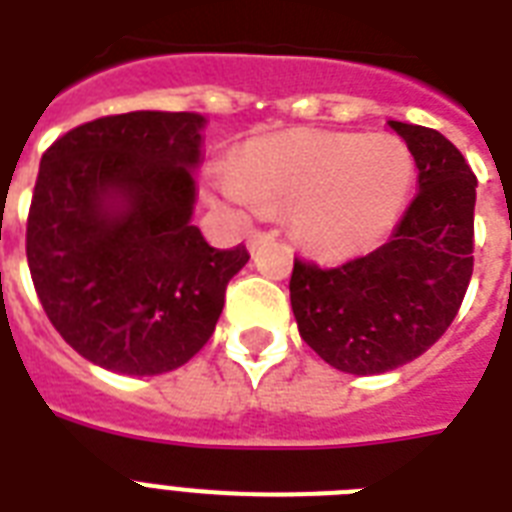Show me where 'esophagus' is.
Segmentation results:
<instances>
[{"label": "esophagus", "instance_id": "obj_1", "mask_svg": "<svg viewBox=\"0 0 512 512\" xmlns=\"http://www.w3.org/2000/svg\"><path fill=\"white\" fill-rule=\"evenodd\" d=\"M268 241H273V233H265V231H252L247 236V249L255 255L257 249L263 247V244H268Z\"/></svg>", "mask_w": 512, "mask_h": 512}]
</instances>
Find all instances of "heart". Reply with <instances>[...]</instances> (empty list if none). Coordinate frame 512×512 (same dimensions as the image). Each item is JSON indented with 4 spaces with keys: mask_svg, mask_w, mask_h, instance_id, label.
I'll list each match as a JSON object with an SVG mask.
<instances>
[{
    "mask_svg": "<svg viewBox=\"0 0 512 512\" xmlns=\"http://www.w3.org/2000/svg\"><path fill=\"white\" fill-rule=\"evenodd\" d=\"M412 151L393 135L287 130L249 140L215 193L236 207H292L295 236L316 255L372 249L404 209Z\"/></svg>",
    "mask_w": 512,
    "mask_h": 512,
    "instance_id": "obj_1",
    "label": "heart"
}]
</instances>
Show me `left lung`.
Segmentation results:
<instances>
[{"label": "left lung", "instance_id": "1", "mask_svg": "<svg viewBox=\"0 0 512 512\" xmlns=\"http://www.w3.org/2000/svg\"><path fill=\"white\" fill-rule=\"evenodd\" d=\"M417 164V196L388 244L337 268L295 260L297 329L329 366L382 374L444 335L473 276L476 175L436 130L388 122Z\"/></svg>", "mask_w": 512, "mask_h": 512}]
</instances>
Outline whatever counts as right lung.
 Returning a JSON list of instances; mask_svg holds the SVG:
<instances>
[{"mask_svg": "<svg viewBox=\"0 0 512 512\" xmlns=\"http://www.w3.org/2000/svg\"><path fill=\"white\" fill-rule=\"evenodd\" d=\"M188 111H130L66 132L42 156L26 257L52 327L116 374L172 372L212 337L244 244L191 223L201 132Z\"/></svg>", "mask_w": 512, "mask_h": 512, "instance_id": "add662e5", "label": "right lung"}]
</instances>
